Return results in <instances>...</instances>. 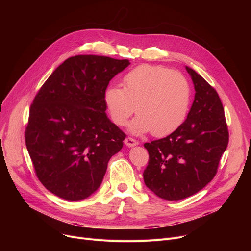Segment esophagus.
<instances>
[{
    "mask_svg": "<svg viewBox=\"0 0 251 251\" xmlns=\"http://www.w3.org/2000/svg\"><path fill=\"white\" fill-rule=\"evenodd\" d=\"M124 142H125V144H126L128 148H133V147H135V146H137V144H138V142L135 139L131 138V137H127Z\"/></svg>",
    "mask_w": 251,
    "mask_h": 251,
    "instance_id": "34e87169",
    "label": "esophagus"
}]
</instances>
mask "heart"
<instances>
[{"mask_svg": "<svg viewBox=\"0 0 251 251\" xmlns=\"http://www.w3.org/2000/svg\"><path fill=\"white\" fill-rule=\"evenodd\" d=\"M103 102L112 121L119 126L139 113L129 124L131 133L140 135L152 131L161 137L172 133L185 120L190 86L179 72L162 66L140 65L123 78V88L111 85L104 90Z\"/></svg>", "mask_w": 251, "mask_h": 251, "instance_id": "b5f03b06", "label": "heart"}]
</instances>
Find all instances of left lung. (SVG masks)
<instances>
[{
  "instance_id": "obj_1",
  "label": "left lung",
  "mask_w": 251,
  "mask_h": 251,
  "mask_svg": "<svg viewBox=\"0 0 251 251\" xmlns=\"http://www.w3.org/2000/svg\"><path fill=\"white\" fill-rule=\"evenodd\" d=\"M185 68L195 90L186 120L167 137L144 143L150 154L144 183L166 201L186 199L205 187L215 177L229 142L217 91L192 68Z\"/></svg>"
}]
</instances>
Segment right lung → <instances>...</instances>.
Returning a JSON list of instances; mask_svg holds the SVG:
<instances>
[{
	"label": "right lung",
	"instance_id": "1",
	"mask_svg": "<svg viewBox=\"0 0 251 251\" xmlns=\"http://www.w3.org/2000/svg\"><path fill=\"white\" fill-rule=\"evenodd\" d=\"M129 60L79 55L50 74L30 107L25 142L37 178L52 194L82 201L100 186L126 135L105 113L103 94Z\"/></svg>",
	"mask_w": 251,
	"mask_h": 251
}]
</instances>
